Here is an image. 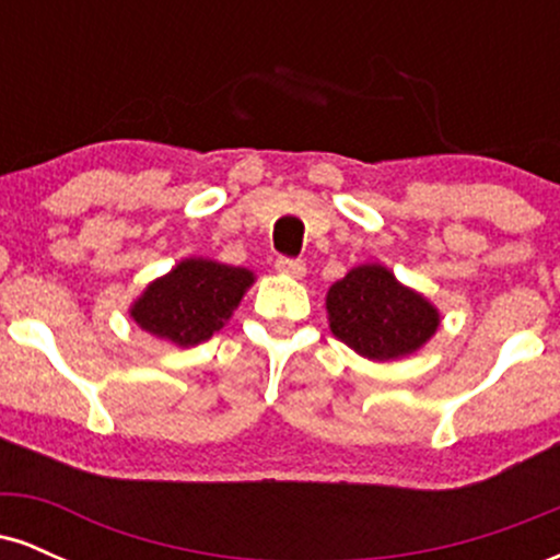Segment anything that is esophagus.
<instances>
[{"label": "esophagus", "mask_w": 560, "mask_h": 560, "mask_svg": "<svg viewBox=\"0 0 560 560\" xmlns=\"http://www.w3.org/2000/svg\"><path fill=\"white\" fill-rule=\"evenodd\" d=\"M276 271L284 273V276H292V279H302L305 276V262L302 260H294V258H279L276 260Z\"/></svg>", "instance_id": "obj_1"}]
</instances>
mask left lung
Returning a JSON list of instances; mask_svg holds the SVG:
<instances>
[{
    "instance_id": "left-lung-1",
    "label": "left lung",
    "mask_w": 560,
    "mask_h": 560,
    "mask_svg": "<svg viewBox=\"0 0 560 560\" xmlns=\"http://www.w3.org/2000/svg\"><path fill=\"white\" fill-rule=\"evenodd\" d=\"M331 334L369 361H397L421 350L440 311L378 262L352 268L326 292Z\"/></svg>"
}]
</instances>
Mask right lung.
<instances>
[{
  "instance_id": "1",
  "label": "right lung",
  "mask_w": 560,
  "mask_h": 560,
  "mask_svg": "<svg viewBox=\"0 0 560 560\" xmlns=\"http://www.w3.org/2000/svg\"><path fill=\"white\" fill-rule=\"evenodd\" d=\"M253 281L255 273L247 268L186 258L152 281L128 313L152 337L191 347L223 329Z\"/></svg>"
}]
</instances>
